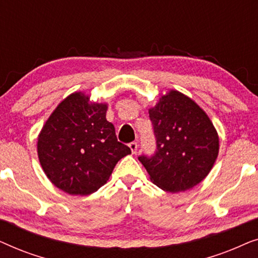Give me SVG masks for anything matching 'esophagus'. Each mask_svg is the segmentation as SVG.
<instances>
[{
    "label": "esophagus",
    "mask_w": 258,
    "mask_h": 258,
    "mask_svg": "<svg viewBox=\"0 0 258 258\" xmlns=\"http://www.w3.org/2000/svg\"><path fill=\"white\" fill-rule=\"evenodd\" d=\"M137 143L136 142H132V143H129V148H130V150H132V153L133 154H136V151H137Z\"/></svg>",
    "instance_id": "obj_1"
}]
</instances>
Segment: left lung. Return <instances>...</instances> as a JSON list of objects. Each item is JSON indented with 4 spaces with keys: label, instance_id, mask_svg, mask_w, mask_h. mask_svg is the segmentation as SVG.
I'll return each instance as SVG.
<instances>
[{
    "label": "left lung",
    "instance_id": "1",
    "mask_svg": "<svg viewBox=\"0 0 258 258\" xmlns=\"http://www.w3.org/2000/svg\"><path fill=\"white\" fill-rule=\"evenodd\" d=\"M156 136L154 156L139 160L150 181L168 192L191 189L207 177L220 150L217 130L195 101L169 90L149 109Z\"/></svg>",
    "mask_w": 258,
    "mask_h": 258
}]
</instances>
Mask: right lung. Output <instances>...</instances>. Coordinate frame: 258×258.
Instances as JSON below:
<instances>
[{
  "label": "right lung",
  "mask_w": 258,
  "mask_h": 258,
  "mask_svg": "<svg viewBox=\"0 0 258 258\" xmlns=\"http://www.w3.org/2000/svg\"><path fill=\"white\" fill-rule=\"evenodd\" d=\"M107 103L75 91L51 112L37 137L41 167L52 184L69 195L97 191L122 157L132 154L107 121Z\"/></svg>",
  "instance_id": "right-lung-1"
}]
</instances>
